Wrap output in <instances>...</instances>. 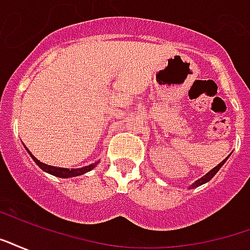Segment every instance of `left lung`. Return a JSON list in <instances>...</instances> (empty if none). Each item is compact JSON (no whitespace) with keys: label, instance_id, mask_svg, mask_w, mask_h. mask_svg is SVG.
<instances>
[{"label":"left lung","instance_id":"8db88e82","mask_svg":"<svg viewBox=\"0 0 250 250\" xmlns=\"http://www.w3.org/2000/svg\"><path fill=\"white\" fill-rule=\"evenodd\" d=\"M227 159H228V157H227ZM226 160H223L222 163L219 164V165H216V167H215L214 169H211V170H209L208 173L206 174V176H203V177H202V178H199V180H198V181H195V184L191 185V188H198V186H201V185L206 184V182H208V181L211 180V178H212V177H214L215 174H216V173H218L219 169H220V167H223V164L226 163Z\"/></svg>","mask_w":250,"mask_h":250}]
</instances>
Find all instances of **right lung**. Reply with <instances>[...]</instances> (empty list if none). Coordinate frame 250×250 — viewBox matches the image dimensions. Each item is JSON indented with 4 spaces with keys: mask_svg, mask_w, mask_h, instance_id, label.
Instances as JSON below:
<instances>
[{
    "mask_svg": "<svg viewBox=\"0 0 250 250\" xmlns=\"http://www.w3.org/2000/svg\"><path fill=\"white\" fill-rule=\"evenodd\" d=\"M27 149V148H26ZM27 152L30 153V156L32 157V160L35 161L36 165L43 169L44 171L49 173V174H52L55 177H60V178H68V177H77V176H81L83 173H87V171H90L93 167H95V164H91L89 167H80V169H66V167H51V165H47V164H43L41 163L39 160L34 157L31 155V152L27 149Z\"/></svg>",
    "mask_w": 250,
    "mask_h": 250,
    "instance_id": "obj_1",
    "label": "right lung"
}]
</instances>
